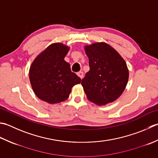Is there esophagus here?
Listing matches in <instances>:
<instances>
[{
  "instance_id": "esophagus-1",
  "label": "esophagus",
  "mask_w": 158,
  "mask_h": 158,
  "mask_svg": "<svg viewBox=\"0 0 158 158\" xmlns=\"http://www.w3.org/2000/svg\"><path fill=\"white\" fill-rule=\"evenodd\" d=\"M77 75H78L81 79H82L83 77V73L82 72V71H79V72H78V73H77Z\"/></svg>"
}]
</instances>
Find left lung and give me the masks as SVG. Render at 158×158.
<instances>
[{"label":"left lung","mask_w":158,"mask_h":158,"mask_svg":"<svg viewBox=\"0 0 158 158\" xmlns=\"http://www.w3.org/2000/svg\"><path fill=\"white\" fill-rule=\"evenodd\" d=\"M84 48L89 66L81 81L86 97L98 106L114 102L127 84L129 70L125 61L105 42L94 43Z\"/></svg>","instance_id":"left-lung-1"}]
</instances>
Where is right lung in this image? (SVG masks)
Instances as JSON below:
<instances>
[{
  "mask_svg": "<svg viewBox=\"0 0 158 158\" xmlns=\"http://www.w3.org/2000/svg\"><path fill=\"white\" fill-rule=\"evenodd\" d=\"M70 48L62 43L48 46L30 67L29 79L34 93L40 99L55 104L69 98L71 89L81 79L71 71L64 57Z\"/></svg>",
  "mask_w": 158,
  "mask_h": 158,
  "instance_id": "obj_1",
  "label": "right lung"
}]
</instances>
